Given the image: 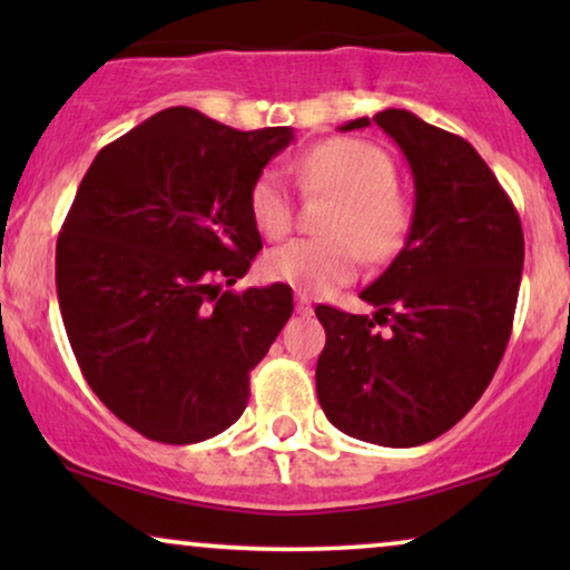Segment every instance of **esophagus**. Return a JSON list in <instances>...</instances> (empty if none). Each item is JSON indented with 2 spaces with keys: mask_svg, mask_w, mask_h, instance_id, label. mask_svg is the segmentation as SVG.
Instances as JSON below:
<instances>
[{
  "mask_svg": "<svg viewBox=\"0 0 570 570\" xmlns=\"http://www.w3.org/2000/svg\"><path fill=\"white\" fill-rule=\"evenodd\" d=\"M295 308H298V314H311V311H314L306 293H295Z\"/></svg>",
  "mask_w": 570,
  "mask_h": 570,
  "instance_id": "esophagus-1",
  "label": "esophagus"
}]
</instances>
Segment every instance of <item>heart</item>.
<instances>
[{"label":"heart","mask_w":570,"mask_h":570,"mask_svg":"<svg viewBox=\"0 0 570 570\" xmlns=\"http://www.w3.org/2000/svg\"><path fill=\"white\" fill-rule=\"evenodd\" d=\"M306 194H330L337 207L326 220L330 238H295L264 256V275L303 293H326L357 269V252L384 262L400 252L410 233L412 205L396 189V163L379 145L353 137L318 142L295 163ZM254 225L267 238L291 230L293 191L275 168L262 170L248 189Z\"/></svg>","instance_id":"1"}]
</instances>
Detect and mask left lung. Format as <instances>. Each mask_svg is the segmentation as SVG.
<instances>
[{
    "label": "left lung",
    "instance_id": "8db88e82",
    "mask_svg": "<svg viewBox=\"0 0 570 570\" xmlns=\"http://www.w3.org/2000/svg\"><path fill=\"white\" fill-rule=\"evenodd\" d=\"M379 124L415 178L407 244L361 293L376 314L318 306L316 363L324 415L353 439L407 449L439 439L474 407L509 345L524 233L517 207L466 139L404 108ZM386 325V331H379Z\"/></svg>",
    "mask_w": 570,
    "mask_h": 570
}]
</instances>
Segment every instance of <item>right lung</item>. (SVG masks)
Returning a JSON list of instances; mask_svg holds the SVG:
<instances>
[{
  "label": "right lung",
  "mask_w": 570,
  "mask_h": 570,
  "mask_svg": "<svg viewBox=\"0 0 570 570\" xmlns=\"http://www.w3.org/2000/svg\"><path fill=\"white\" fill-rule=\"evenodd\" d=\"M291 127L238 131L176 106L96 155L57 240L80 371L145 439L197 443L248 402V373L293 314L287 285L223 291L262 248L248 189Z\"/></svg>",
  "instance_id": "add662e5"
}]
</instances>
